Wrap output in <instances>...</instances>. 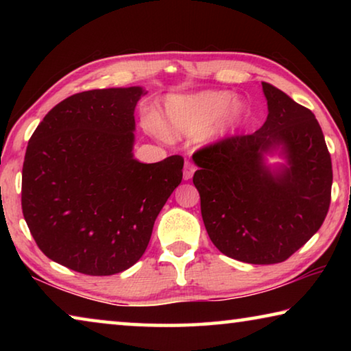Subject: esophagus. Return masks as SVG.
I'll list each match as a JSON object with an SVG mask.
<instances>
[{
  "instance_id": "obj_1",
  "label": "esophagus",
  "mask_w": 351,
  "mask_h": 351,
  "mask_svg": "<svg viewBox=\"0 0 351 351\" xmlns=\"http://www.w3.org/2000/svg\"><path fill=\"white\" fill-rule=\"evenodd\" d=\"M193 173H195L193 164L186 161V164H184V170H182V178H184V180H186V181H189L190 178L193 176Z\"/></svg>"
}]
</instances>
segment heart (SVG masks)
<instances>
[{
    "label": "heart",
    "instance_id": "1",
    "mask_svg": "<svg viewBox=\"0 0 351 351\" xmlns=\"http://www.w3.org/2000/svg\"><path fill=\"white\" fill-rule=\"evenodd\" d=\"M249 116L247 105L229 91H203L165 100L162 132L169 138H193L207 132V139L219 141L235 133ZM148 127L156 128L153 119Z\"/></svg>",
    "mask_w": 351,
    "mask_h": 351
}]
</instances>
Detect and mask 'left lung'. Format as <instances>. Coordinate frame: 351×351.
Listing matches in <instances>:
<instances>
[{
  "mask_svg": "<svg viewBox=\"0 0 351 351\" xmlns=\"http://www.w3.org/2000/svg\"><path fill=\"white\" fill-rule=\"evenodd\" d=\"M268 117L257 132L193 154V184L213 245L251 265L280 263L317 232L331 199L332 170L317 119L261 82ZM278 152L285 165L265 164Z\"/></svg>",
  "mask_w": 351,
  "mask_h": 351,
  "instance_id": "8db88e82",
  "label": "left lung"
}]
</instances>
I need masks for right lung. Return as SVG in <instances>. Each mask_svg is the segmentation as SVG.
I'll list each match as a JSON object with an SVG mask.
<instances>
[{"label": "right lung", "instance_id": "add662e5", "mask_svg": "<svg viewBox=\"0 0 351 351\" xmlns=\"http://www.w3.org/2000/svg\"><path fill=\"white\" fill-rule=\"evenodd\" d=\"M145 90L106 88L56 105L29 139L21 207L46 257L86 276L128 269L182 180L184 159L133 156L134 108Z\"/></svg>", "mask_w": 351, "mask_h": 351}]
</instances>
